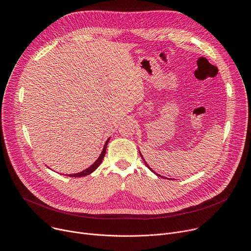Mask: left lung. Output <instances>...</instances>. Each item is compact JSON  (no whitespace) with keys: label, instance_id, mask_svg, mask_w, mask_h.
Here are the masks:
<instances>
[{"label":"left lung","instance_id":"8db88e82","mask_svg":"<svg viewBox=\"0 0 251 251\" xmlns=\"http://www.w3.org/2000/svg\"><path fill=\"white\" fill-rule=\"evenodd\" d=\"M140 155H141V153H140ZM141 157H142V160H143V161H144V163H145V165H146V166H147V167H148V168H149V169H150V170H151V171H152V172H153V173H155V174H156V172H154V171H153V170H152V169H151V168H150V167H149V166H148V164H147V163H146V161H145V160H144V158H143V156H142V155H141ZM156 175H157V176H161V177H164V176H161V175H158V174H156Z\"/></svg>","mask_w":251,"mask_h":251}]
</instances>
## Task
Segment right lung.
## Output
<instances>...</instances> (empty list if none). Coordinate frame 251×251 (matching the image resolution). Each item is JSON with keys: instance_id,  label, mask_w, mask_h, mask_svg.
Here are the masks:
<instances>
[{"instance_id": "1", "label": "right lung", "mask_w": 251, "mask_h": 251, "mask_svg": "<svg viewBox=\"0 0 251 251\" xmlns=\"http://www.w3.org/2000/svg\"><path fill=\"white\" fill-rule=\"evenodd\" d=\"M108 142H109V139L106 141L105 145H104V148H103V150H102V152H101V154H100L99 158L96 160V162H95L93 165H91L89 168H87L86 170H84V171H82V172H80V173L74 174V175H66V176H73V177H80V176H88L89 174H91L92 172H94V171L98 168V166L101 164V162H102V160H103V158H104V156H105V153H106V147H107V144H108Z\"/></svg>"}]
</instances>
